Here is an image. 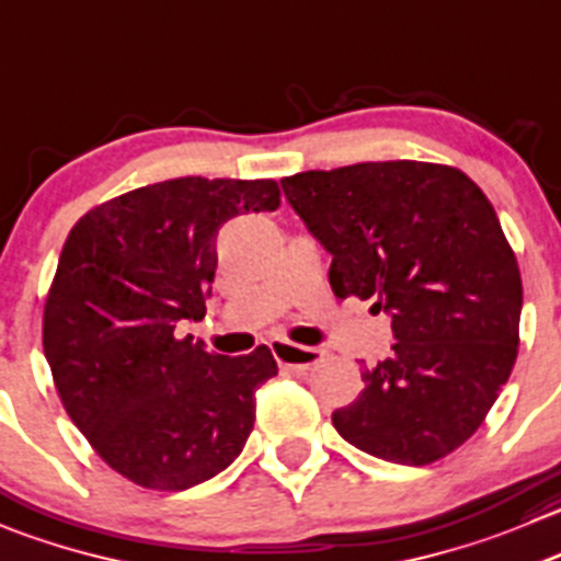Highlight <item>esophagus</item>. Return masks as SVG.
<instances>
[{"instance_id":"esophagus-1","label":"esophagus","mask_w":561,"mask_h":561,"mask_svg":"<svg viewBox=\"0 0 561 561\" xmlns=\"http://www.w3.org/2000/svg\"><path fill=\"white\" fill-rule=\"evenodd\" d=\"M271 353H274V358L282 364V367H290L296 369V373H304V369H309L312 364H318L320 358H323V353H320L318 347L293 345V342H285V340L271 342Z\"/></svg>"}]
</instances>
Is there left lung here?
Listing matches in <instances>:
<instances>
[{
	"instance_id": "1",
	"label": "left lung",
	"mask_w": 561,
	"mask_h": 561,
	"mask_svg": "<svg viewBox=\"0 0 561 561\" xmlns=\"http://www.w3.org/2000/svg\"><path fill=\"white\" fill-rule=\"evenodd\" d=\"M287 205L331 254L336 298L391 318V356L331 413L362 453L427 466L474 436L518 356V260L482 188L460 170L367 161L282 181Z\"/></svg>"
}]
</instances>
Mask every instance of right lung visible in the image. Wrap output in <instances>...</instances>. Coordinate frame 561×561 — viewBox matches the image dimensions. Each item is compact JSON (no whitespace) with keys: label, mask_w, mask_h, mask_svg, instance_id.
Listing matches in <instances>:
<instances>
[{"label":"right lung","mask_w":561,"mask_h":561,"mask_svg":"<svg viewBox=\"0 0 561 561\" xmlns=\"http://www.w3.org/2000/svg\"><path fill=\"white\" fill-rule=\"evenodd\" d=\"M276 205L274 181L175 178L108 199L70 230L43 353L73 425L125 480L186 491L241 455L274 356L265 345L216 356L178 329L205 318L225 221Z\"/></svg>","instance_id":"right-lung-1"}]
</instances>
